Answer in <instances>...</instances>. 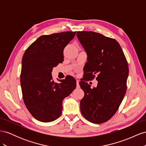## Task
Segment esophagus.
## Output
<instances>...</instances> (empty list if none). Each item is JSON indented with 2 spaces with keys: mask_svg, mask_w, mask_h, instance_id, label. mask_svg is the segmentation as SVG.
<instances>
[{
  "mask_svg": "<svg viewBox=\"0 0 146 146\" xmlns=\"http://www.w3.org/2000/svg\"><path fill=\"white\" fill-rule=\"evenodd\" d=\"M76 82H77V88H80V85H79V81L78 80H76Z\"/></svg>",
  "mask_w": 146,
  "mask_h": 146,
  "instance_id": "34e87169",
  "label": "esophagus"
}]
</instances>
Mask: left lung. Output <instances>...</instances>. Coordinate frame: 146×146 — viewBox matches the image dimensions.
<instances>
[{"mask_svg": "<svg viewBox=\"0 0 146 146\" xmlns=\"http://www.w3.org/2000/svg\"><path fill=\"white\" fill-rule=\"evenodd\" d=\"M77 36L88 55L85 77L79 83L85 93L81 113L88 121L104 123L116 113L126 93L127 61L116 39L86 31L77 32ZM94 74L98 75V86L91 88L84 80H92Z\"/></svg>", "mask_w": 146, "mask_h": 146, "instance_id": "1", "label": "left lung"}]
</instances>
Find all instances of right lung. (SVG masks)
<instances>
[{
    "instance_id": "1",
    "label": "right lung",
    "mask_w": 146,
    "mask_h": 146,
    "mask_svg": "<svg viewBox=\"0 0 146 146\" xmlns=\"http://www.w3.org/2000/svg\"><path fill=\"white\" fill-rule=\"evenodd\" d=\"M76 32L42 35L27 49L22 59L21 85L24 104L38 121H54L62 113L63 100L76 87L72 76L55 83L52 71L63 61V50Z\"/></svg>"
}]
</instances>
